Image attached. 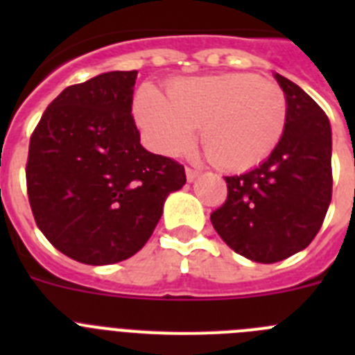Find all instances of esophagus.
I'll return each instance as SVG.
<instances>
[{
	"instance_id": "1",
	"label": "esophagus",
	"mask_w": 355,
	"mask_h": 355,
	"mask_svg": "<svg viewBox=\"0 0 355 355\" xmlns=\"http://www.w3.org/2000/svg\"><path fill=\"white\" fill-rule=\"evenodd\" d=\"M187 180L190 181V183H192V181H196L197 180V175H199V171H196V168H192V167H187Z\"/></svg>"
}]
</instances>
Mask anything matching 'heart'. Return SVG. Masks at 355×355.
<instances>
[{
	"label": "heart",
	"instance_id": "b5f03b06",
	"mask_svg": "<svg viewBox=\"0 0 355 355\" xmlns=\"http://www.w3.org/2000/svg\"><path fill=\"white\" fill-rule=\"evenodd\" d=\"M135 117L163 155H180L200 128V144L215 167L247 171L265 162L283 137L288 101L274 81L231 72L174 80L167 97L144 85L135 97Z\"/></svg>",
	"mask_w": 355,
	"mask_h": 355
}]
</instances>
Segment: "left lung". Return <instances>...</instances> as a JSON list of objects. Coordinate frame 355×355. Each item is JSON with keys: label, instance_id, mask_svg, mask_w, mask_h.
<instances>
[{"label": "left lung", "instance_id": "obj_1", "mask_svg": "<svg viewBox=\"0 0 355 355\" xmlns=\"http://www.w3.org/2000/svg\"><path fill=\"white\" fill-rule=\"evenodd\" d=\"M286 94L284 133L252 171L227 175V199L211 224L234 252L277 263L316 236L332 197V135L327 115L299 85L274 74Z\"/></svg>", "mask_w": 355, "mask_h": 355}]
</instances>
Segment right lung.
Returning a JSON list of instances; mask_svg holds the SVG:
<instances>
[{
    "label": "right lung",
    "mask_w": 355,
    "mask_h": 355,
    "mask_svg": "<svg viewBox=\"0 0 355 355\" xmlns=\"http://www.w3.org/2000/svg\"><path fill=\"white\" fill-rule=\"evenodd\" d=\"M137 71H112L53 99L30 139L31 211L51 245L85 265L131 258L162 218L184 167L140 144L131 115Z\"/></svg>",
    "instance_id": "obj_1"
}]
</instances>
